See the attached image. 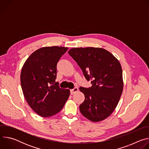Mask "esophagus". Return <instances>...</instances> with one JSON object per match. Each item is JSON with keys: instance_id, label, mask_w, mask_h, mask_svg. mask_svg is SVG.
Wrapping results in <instances>:
<instances>
[{"instance_id": "esophagus-1", "label": "esophagus", "mask_w": 149, "mask_h": 149, "mask_svg": "<svg viewBox=\"0 0 149 149\" xmlns=\"http://www.w3.org/2000/svg\"><path fill=\"white\" fill-rule=\"evenodd\" d=\"M78 91V88L77 87H75L74 88L71 90V94H75V93H77Z\"/></svg>"}]
</instances>
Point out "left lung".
I'll return each mask as SVG.
<instances>
[{
  "instance_id": "1",
  "label": "left lung",
  "mask_w": 149,
  "mask_h": 149,
  "mask_svg": "<svg viewBox=\"0 0 149 149\" xmlns=\"http://www.w3.org/2000/svg\"><path fill=\"white\" fill-rule=\"evenodd\" d=\"M68 54L93 84L89 88L79 87L85 95L79 105L81 114L93 122L105 120L116 108L123 93V71L119 61L101 48H74Z\"/></svg>"
}]
</instances>
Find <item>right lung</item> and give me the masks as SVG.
<instances>
[{
    "mask_svg": "<svg viewBox=\"0 0 149 149\" xmlns=\"http://www.w3.org/2000/svg\"><path fill=\"white\" fill-rule=\"evenodd\" d=\"M68 49L41 48L28 57L22 67L20 84L24 95L30 107L41 117L58 113L70 96V90L59 88L55 82L57 63Z\"/></svg>",
    "mask_w": 149,
    "mask_h": 149,
    "instance_id": "right-lung-1",
    "label": "right lung"
}]
</instances>
